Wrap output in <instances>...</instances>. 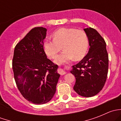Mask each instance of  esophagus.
<instances>
[{"instance_id": "34e87169", "label": "esophagus", "mask_w": 121, "mask_h": 121, "mask_svg": "<svg viewBox=\"0 0 121 121\" xmlns=\"http://www.w3.org/2000/svg\"><path fill=\"white\" fill-rule=\"evenodd\" d=\"M61 73H62V74H64L65 73V71L64 70V69H62V71H61Z\"/></svg>"}]
</instances>
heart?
<instances>
[{
    "label": "heart",
    "mask_w": 121,
    "mask_h": 121,
    "mask_svg": "<svg viewBox=\"0 0 121 121\" xmlns=\"http://www.w3.org/2000/svg\"><path fill=\"white\" fill-rule=\"evenodd\" d=\"M53 38V40L46 39L44 41L43 48L47 56L53 59L63 47L65 50L55 58L54 61L58 64L73 58L77 60L82 59L88 49V37L84 30L61 28L54 33Z\"/></svg>",
    "instance_id": "heart-1"
}]
</instances>
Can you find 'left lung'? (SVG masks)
I'll use <instances>...</instances> for the list:
<instances>
[{
    "label": "left lung",
    "mask_w": 121,
    "mask_h": 121,
    "mask_svg": "<svg viewBox=\"0 0 121 121\" xmlns=\"http://www.w3.org/2000/svg\"><path fill=\"white\" fill-rule=\"evenodd\" d=\"M87 34L90 47L88 53L71 73L76 81L74 90L80 95L91 97L103 88L108 71V54L103 37L93 28L84 29Z\"/></svg>",
    "instance_id": "left-lung-1"
}]
</instances>
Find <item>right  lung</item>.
<instances>
[{
    "label": "right lung",
    "instance_id": "obj_1",
    "mask_svg": "<svg viewBox=\"0 0 121 121\" xmlns=\"http://www.w3.org/2000/svg\"><path fill=\"white\" fill-rule=\"evenodd\" d=\"M47 29H31L16 46L12 68L21 94L35 104L49 102L56 93L60 75L58 65L47 58L43 48Z\"/></svg>",
    "mask_w": 121,
    "mask_h": 121
}]
</instances>
